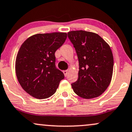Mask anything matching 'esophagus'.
<instances>
[{
    "label": "esophagus",
    "instance_id": "obj_1",
    "mask_svg": "<svg viewBox=\"0 0 132 132\" xmlns=\"http://www.w3.org/2000/svg\"><path fill=\"white\" fill-rule=\"evenodd\" d=\"M63 73H64V75L65 76H67V74H68V70H64V71H63Z\"/></svg>",
    "mask_w": 132,
    "mask_h": 132
}]
</instances>
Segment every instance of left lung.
<instances>
[{
  "label": "left lung",
  "mask_w": 132,
  "mask_h": 132,
  "mask_svg": "<svg viewBox=\"0 0 132 132\" xmlns=\"http://www.w3.org/2000/svg\"><path fill=\"white\" fill-rule=\"evenodd\" d=\"M68 37L79 61L78 78L72 83L78 96L91 99L106 90L112 80L114 58L109 45L100 36L86 31H71Z\"/></svg>",
  "instance_id": "1"
}]
</instances>
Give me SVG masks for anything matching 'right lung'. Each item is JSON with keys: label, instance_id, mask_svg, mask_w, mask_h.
<instances>
[{"label": "right lung", "instance_id": "add662e5", "mask_svg": "<svg viewBox=\"0 0 132 132\" xmlns=\"http://www.w3.org/2000/svg\"><path fill=\"white\" fill-rule=\"evenodd\" d=\"M67 37L66 32L36 34L21 44L15 60V72L20 85L27 93L39 100L56 92L63 72L55 65V52Z\"/></svg>", "mask_w": 132, "mask_h": 132}]
</instances>
